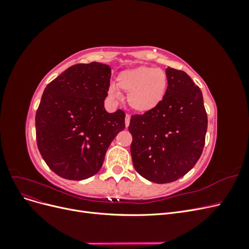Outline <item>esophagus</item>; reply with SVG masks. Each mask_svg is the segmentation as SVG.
Masks as SVG:
<instances>
[{"label":"esophagus","instance_id":"esophagus-1","mask_svg":"<svg viewBox=\"0 0 249 249\" xmlns=\"http://www.w3.org/2000/svg\"><path fill=\"white\" fill-rule=\"evenodd\" d=\"M130 119H131V116L129 114L125 115V119H124V124H125V127L129 126L130 124Z\"/></svg>","mask_w":249,"mask_h":249}]
</instances>
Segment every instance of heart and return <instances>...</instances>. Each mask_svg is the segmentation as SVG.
<instances>
[{
    "mask_svg": "<svg viewBox=\"0 0 249 249\" xmlns=\"http://www.w3.org/2000/svg\"><path fill=\"white\" fill-rule=\"evenodd\" d=\"M168 77L166 72L152 66H136L118 73L115 84L108 88V95L113 101L122 99L127 93L129 106L138 113H147L157 108L166 95Z\"/></svg>",
    "mask_w": 249,
    "mask_h": 249,
    "instance_id": "heart-1",
    "label": "heart"
}]
</instances>
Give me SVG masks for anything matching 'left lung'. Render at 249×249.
<instances>
[{"mask_svg":"<svg viewBox=\"0 0 249 249\" xmlns=\"http://www.w3.org/2000/svg\"><path fill=\"white\" fill-rule=\"evenodd\" d=\"M168 88L161 104L132 115L133 165L157 184L175 182L190 171L205 146L208 116L198 86L183 71L168 67Z\"/></svg>","mask_w":249,"mask_h":249,"instance_id":"left-lung-1","label":"left lung"}]
</instances>
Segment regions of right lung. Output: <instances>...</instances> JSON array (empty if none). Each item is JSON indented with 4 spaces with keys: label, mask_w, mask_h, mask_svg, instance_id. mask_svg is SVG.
Wrapping results in <instances>:
<instances>
[{
    "label": "right lung",
    "mask_w": 249,
    "mask_h": 249,
    "mask_svg": "<svg viewBox=\"0 0 249 249\" xmlns=\"http://www.w3.org/2000/svg\"><path fill=\"white\" fill-rule=\"evenodd\" d=\"M111 69L91 62L76 64L44 89L35 116L40 155L56 175L82 180L99 172L116 135L124 129V112L108 113Z\"/></svg>",
    "instance_id": "right-lung-1"
}]
</instances>
